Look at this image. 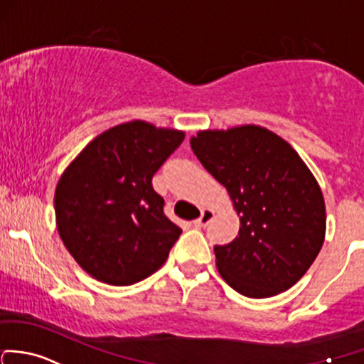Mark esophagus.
Listing matches in <instances>:
<instances>
[{"instance_id": "esophagus-1", "label": "esophagus", "mask_w": 364, "mask_h": 364, "mask_svg": "<svg viewBox=\"0 0 364 364\" xmlns=\"http://www.w3.org/2000/svg\"><path fill=\"white\" fill-rule=\"evenodd\" d=\"M213 218H214L213 209H202L198 220H195V227H208V225L213 221Z\"/></svg>"}]
</instances>
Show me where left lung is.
Returning <instances> with one entry per match:
<instances>
[{
	"label": "left lung",
	"mask_w": 364,
	"mask_h": 364,
	"mask_svg": "<svg viewBox=\"0 0 364 364\" xmlns=\"http://www.w3.org/2000/svg\"><path fill=\"white\" fill-rule=\"evenodd\" d=\"M205 171L227 188L239 235L214 246L218 272L250 298H269L296 284L326 233L316 178L291 144L259 125L200 131L190 139Z\"/></svg>",
	"instance_id": "8db88e82"
}]
</instances>
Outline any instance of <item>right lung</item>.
Returning <instances> with one entry per match:
<instances>
[{
  "label": "right lung",
  "mask_w": 364,
  "mask_h": 364,
  "mask_svg": "<svg viewBox=\"0 0 364 364\" xmlns=\"http://www.w3.org/2000/svg\"><path fill=\"white\" fill-rule=\"evenodd\" d=\"M183 139V131L125 122L94 137L63 172L57 230L94 279L131 286L166 263L181 228L164 214L151 178Z\"/></svg>",
  "instance_id": "right-lung-1"
}]
</instances>
